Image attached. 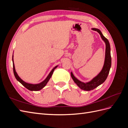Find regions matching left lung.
<instances>
[{
  "label": "left lung",
  "mask_w": 128,
  "mask_h": 128,
  "mask_svg": "<svg viewBox=\"0 0 128 128\" xmlns=\"http://www.w3.org/2000/svg\"><path fill=\"white\" fill-rule=\"evenodd\" d=\"M93 30L96 31L100 35L102 40L106 44V51H105V57H104V61L103 67L102 70L94 77V78H92L90 81L88 82L84 83L82 81L80 80L75 77L74 75L72 72H71V76L72 78L74 81V82L77 84L80 89H82L84 91H90L96 88L98 86L100 85L103 83L109 74L110 69L111 67L112 64V59L110 56V47L109 41L106 38L104 37L101 31L99 29L96 28H92Z\"/></svg>",
  "instance_id": "8db88e82"
}]
</instances>
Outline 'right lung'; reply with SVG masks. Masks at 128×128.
Masks as SVG:
<instances>
[{"label": "right lung", "mask_w": 128, "mask_h": 128, "mask_svg": "<svg viewBox=\"0 0 128 128\" xmlns=\"http://www.w3.org/2000/svg\"><path fill=\"white\" fill-rule=\"evenodd\" d=\"M12 61H13V72H14V74L15 78H16V79L18 81V82H20L21 84H22L25 88H26L27 89H28L29 90L32 91H39V90H42V89L43 88H44L46 86V85L47 84V83H48L50 79L51 78V77L53 74L54 69L56 68L58 66V65H57L56 67H54L52 69V70L50 72L48 76L46 77V78L43 81H42V82H40V83H38V84H32V83H26V82H24V81L18 75L16 70H15V68L14 60H13V56H12Z\"/></svg>", "instance_id": "right-lung-1"}]
</instances>
